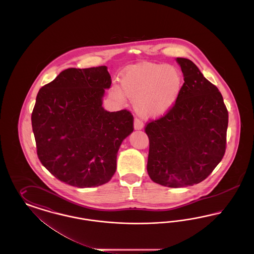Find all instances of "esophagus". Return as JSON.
I'll return each mask as SVG.
<instances>
[{
	"instance_id": "34e87169",
	"label": "esophagus",
	"mask_w": 254,
	"mask_h": 254,
	"mask_svg": "<svg viewBox=\"0 0 254 254\" xmlns=\"http://www.w3.org/2000/svg\"><path fill=\"white\" fill-rule=\"evenodd\" d=\"M143 127H144L143 122L136 118V119L134 120V129H135V130H140V129H142Z\"/></svg>"
}]
</instances>
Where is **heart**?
Listing matches in <instances>:
<instances>
[{
  "mask_svg": "<svg viewBox=\"0 0 254 254\" xmlns=\"http://www.w3.org/2000/svg\"><path fill=\"white\" fill-rule=\"evenodd\" d=\"M180 71L168 64L146 63L123 74L121 88H113L114 95L133 99L135 111L144 119H159L176 105L183 88Z\"/></svg>",
  "mask_w": 254,
  "mask_h": 254,
  "instance_id": "obj_1",
  "label": "heart"
}]
</instances>
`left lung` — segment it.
I'll return each instance as SVG.
<instances>
[{
	"instance_id": "8db88e82",
	"label": "left lung",
	"mask_w": 254,
	"mask_h": 254,
	"mask_svg": "<svg viewBox=\"0 0 254 254\" xmlns=\"http://www.w3.org/2000/svg\"><path fill=\"white\" fill-rule=\"evenodd\" d=\"M181 94L167 115L147 124V173L169 188L193 186L216 168L226 151L229 113L219 89L189 59L176 58Z\"/></svg>"
}]
</instances>
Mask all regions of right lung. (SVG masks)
<instances>
[{
	"label": "right lung",
	"instance_id": "right-lung-1",
	"mask_svg": "<svg viewBox=\"0 0 254 254\" xmlns=\"http://www.w3.org/2000/svg\"><path fill=\"white\" fill-rule=\"evenodd\" d=\"M111 85L106 65L68 68L36 97L31 115L37 154L60 181L76 188H95L112 178L122 142L133 131L126 109L103 108Z\"/></svg>",
	"mask_w": 254,
	"mask_h": 254
}]
</instances>
